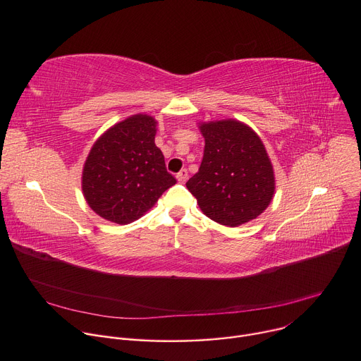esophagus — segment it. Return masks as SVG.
<instances>
[{
	"mask_svg": "<svg viewBox=\"0 0 361 361\" xmlns=\"http://www.w3.org/2000/svg\"><path fill=\"white\" fill-rule=\"evenodd\" d=\"M176 179L180 182V183H185L186 179H188V171L186 169H182V171L176 175Z\"/></svg>",
	"mask_w": 361,
	"mask_h": 361,
	"instance_id": "esophagus-1",
	"label": "esophagus"
}]
</instances>
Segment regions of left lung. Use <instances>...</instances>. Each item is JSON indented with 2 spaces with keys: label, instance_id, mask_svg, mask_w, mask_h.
Masks as SVG:
<instances>
[{
  "label": "left lung",
  "instance_id": "8db88e82",
  "mask_svg": "<svg viewBox=\"0 0 361 361\" xmlns=\"http://www.w3.org/2000/svg\"><path fill=\"white\" fill-rule=\"evenodd\" d=\"M205 138L200 171L186 182L202 213L223 226L236 227L257 219L269 205L272 164L261 138L239 121L202 123Z\"/></svg>",
  "mask_w": 361,
  "mask_h": 361
}]
</instances>
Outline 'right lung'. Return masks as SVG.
Returning a JSON list of instances; mask_svg holds the SVG:
<instances>
[{
  "label": "right lung",
  "mask_w": 361,
  "mask_h": 361,
  "mask_svg": "<svg viewBox=\"0 0 361 361\" xmlns=\"http://www.w3.org/2000/svg\"><path fill=\"white\" fill-rule=\"evenodd\" d=\"M154 135L156 121L134 115L94 142L82 169V194L96 214L118 224L133 223L176 183Z\"/></svg>",
  "instance_id": "1"
}]
</instances>
